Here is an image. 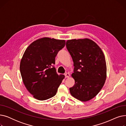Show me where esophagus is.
Instances as JSON below:
<instances>
[{
    "mask_svg": "<svg viewBox=\"0 0 126 126\" xmlns=\"http://www.w3.org/2000/svg\"><path fill=\"white\" fill-rule=\"evenodd\" d=\"M65 78H69V76H70V75H69V73H68V72H66V74H65Z\"/></svg>",
    "mask_w": 126,
    "mask_h": 126,
    "instance_id": "34e87169",
    "label": "esophagus"
}]
</instances>
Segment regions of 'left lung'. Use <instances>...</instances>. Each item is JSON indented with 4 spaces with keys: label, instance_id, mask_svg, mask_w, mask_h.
I'll return each mask as SVG.
<instances>
[{
    "label": "left lung",
    "instance_id": "1",
    "mask_svg": "<svg viewBox=\"0 0 126 126\" xmlns=\"http://www.w3.org/2000/svg\"><path fill=\"white\" fill-rule=\"evenodd\" d=\"M66 46L75 67L71 76L75 84L69 88L70 94L81 101H89L100 91L106 79L104 53L96 43L88 38L68 40Z\"/></svg>",
    "mask_w": 126,
    "mask_h": 126
}]
</instances>
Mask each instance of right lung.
<instances>
[{
	"label": "right lung",
	"mask_w": 126,
	"mask_h": 126,
	"mask_svg": "<svg viewBox=\"0 0 126 126\" xmlns=\"http://www.w3.org/2000/svg\"><path fill=\"white\" fill-rule=\"evenodd\" d=\"M65 45L64 40L44 37L32 42L26 49L20 70L26 88L33 97L44 101L55 96L65 76L58 75L53 64Z\"/></svg>",
	"instance_id": "right-lung-1"
}]
</instances>
